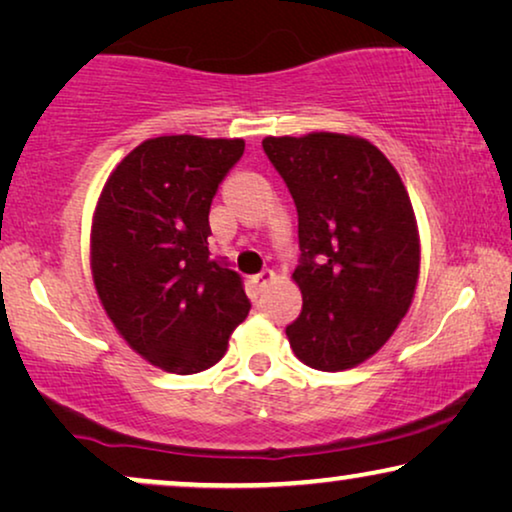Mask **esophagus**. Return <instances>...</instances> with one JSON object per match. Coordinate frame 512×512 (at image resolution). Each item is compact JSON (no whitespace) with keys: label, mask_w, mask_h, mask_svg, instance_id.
<instances>
[{"label":"esophagus","mask_w":512,"mask_h":512,"mask_svg":"<svg viewBox=\"0 0 512 512\" xmlns=\"http://www.w3.org/2000/svg\"><path fill=\"white\" fill-rule=\"evenodd\" d=\"M275 279H277V277H275V272H272V270H265V272H261V275L251 277V284H254L258 291H265L272 282H275Z\"/></svg>","instance_id":"1"}]
</instances>
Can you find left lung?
<instances>
[{"label": "left lung", "instance_id": "1", "mask_svg": "<svg viewBox=\"0 0 512 512\" xmlns=\"http://www.w3.org/2000/svg\"><path fill=\"white\" fill-rule=\"evenodd\" d=\"M298 209L303 312L286 326L305 366L338 373L370 359L408 314L419 279L410 195L368 139L340 132L265 137Z\"/></svg>", "mask_w": 512, "mask_h": 512}]
</instances>
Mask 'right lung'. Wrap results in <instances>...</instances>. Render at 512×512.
Listing matches in <instances>:
<instances>
[{"mask_svg":"<svg viewBox=\"0 0 512 512\" xmlns=\"http://www.w3.org/2000/svg\"><path fill=\"white\" fill-rule=\"evenodd\" d=\"M244 139H146L114 167L90 226L97 298L135 352L193 375L226 354L247 319L242 277L209 258V207Z\"/></svg>","mask_w":512,"mask_h":512,"instance_id":"1","label":"right lung"}]
</instances>
